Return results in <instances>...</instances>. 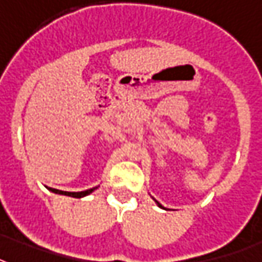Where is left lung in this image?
<instances>
[{
  "mask_svg": "<svg viewBox=\"0 0 262 262\" xmlns=\"http://www.w3.org/2000/svg\"><path fill=\"white\" fill-rule=\"evenodd\" d=\"M155 202H156V203H157V206H159V207H161V208H164V207H163V206H161V205H160V203H159V202H157V201H155Z\"/></svg>",
  "mask_w": 262,
  "mask_h": 262,
  "instance_id": "left-lung-1",
  "label": "left lung"
}]
</instances>
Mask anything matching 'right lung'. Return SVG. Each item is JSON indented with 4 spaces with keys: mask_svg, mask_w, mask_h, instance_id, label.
<instances>
[{
    "mask_svg": "<svg viewBox=\"0 0 262 262\" xmlns=\"http://www.w3.org/2000/svg\"><path fill=\"white\" fill-rule=\"evenodd\" d=\"M98 187H94V188H90V190H86V191H80V192H69V191H60V190H56V188H48L50 191L55 193H60V195H67V196H72V198H83L91 193L94 190H97Z\"/></svg>",
    "mask_w": 262,
    "mask_h": 262,
    "instance_id": "obj_1",
    "label": "right lung"
}]
</instances>
